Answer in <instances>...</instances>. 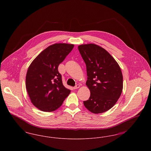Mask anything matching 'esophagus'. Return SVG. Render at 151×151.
Wrapping results in <instances>:
<instances>
[{"mask_svg":"<svg viewBox=\"0 0 151 151\" xmlns=\"http://www.w3.org/2000/svg\"><path fill=\"white\" fill-rule=\"evenodd\" d=\"M79 87H80V85H79V84H77L76 86H74L73 88L74 89H76L79 88Z\"/></svg>","mask_w":151,"mask_h":151,"instance_id":"obj_1","label":"esophagus"}]
</instances>
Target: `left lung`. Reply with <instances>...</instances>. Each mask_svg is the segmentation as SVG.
Listing matches in <instances>:
<instances>
[{
	"mask_svg": "<svg viewBox=\"0 0 151 151\" xmlns=\"http://www.w3.org/2000/svg\"><path fill=\"white\" fill-rule=\"evenodd\" d=\"M78 49L86 65V85L91 92L84 105L94 114L105 112L115 105L122 93L121 68L107 51L97 45H81Z\"/></svg>",
	"mask_w": 151,
	"mask_h": 151,
	"instance_id": "1",
	"label": "left lung"
}]
</instances>
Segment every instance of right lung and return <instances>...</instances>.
<instances>
[{
	"instance_id": "right-lung-1",
	"label": "right lung",
	"mask_w": 151,
	"mask_h": 151,
	"mask_svg": "<svg viewBox=\"0 0 151 151\" xmlns=\"http://www.w3.org/2000/svg\"><path fill=\"white\" fill-rule=\"evenodd\" d=\"M73 46L67 43L52 45L42 51L28 68L27 90L32 104L41 111L57 110L71 92L63 84L58 66Z\"/></svg>"
}]
</instances>
